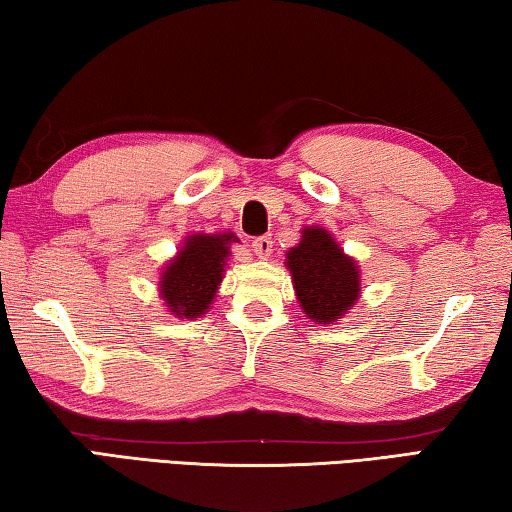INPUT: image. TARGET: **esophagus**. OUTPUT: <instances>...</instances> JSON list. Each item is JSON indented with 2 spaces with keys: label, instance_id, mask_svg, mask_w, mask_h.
I'll list each match as a JSON object with an SVG mask.
<instances>
[{
  "label": "esophagus",
  "instance_id": "obj_1",
  "mask_svg": "<svg viewBox=\"0 0 512 512\" xmlns=\"http://www.w3.org/2000/svg\"><path fill=\"white\" fill-rule=\"evenodd\" d=\"M251 249H254V254L258 256V258H270V254H272V240L267 238V236H261V238H256L254 242H251Z\"/></svg>",
  "mask_w": 512,
  "mask_h": 512
}]
</instances>
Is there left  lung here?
<instances>
[{
	"mask_svg": "<svg viewBox=\"0 0 512 512\" xmlns=\"http://www.w3.org/2000/svg\"><path fill=\"white\" fill-rule=\"evenodd\" d=\"M286 270L301 311L315 324L340 322L360 297L358 261L324 226L301 229V240L286 251Z\"/></svg>",
	"mask_w": 512,
	"mask_h": 512,
	"instance_id": "8db88e82",
	"label": "left lung"
}]
</instances>
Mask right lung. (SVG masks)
Masks as SVG:
<instances>
[{
  "mask_svg": "<svg viewBox=\"0 0 512 512\" xmlns=\"http://www.w3.org/2000/svg\"><path fill=\"white\" fill-rule=\"evenodd\" d=\"M233 242H240L233 231L190 233L181 240L177 254L163 263L158 281V295L167 313L179 320H195L208 313L222 286Z\"/></svg>",
  "mask_w": 512,
  "mask_h": 512,
  "instance_id": "add662e5",
  "label": "right lung"
}]
</instances>
